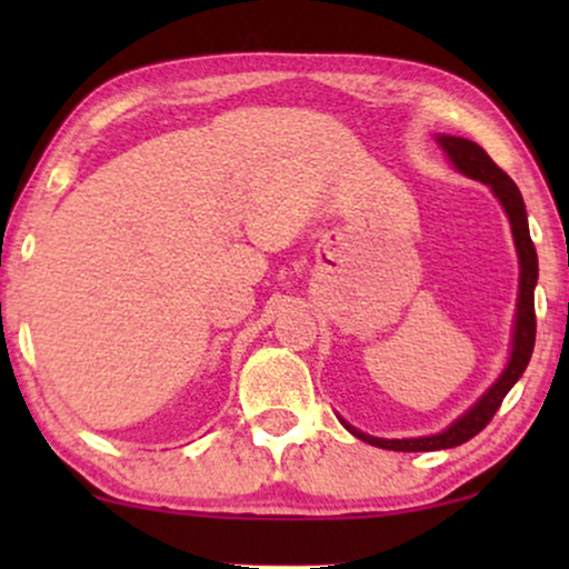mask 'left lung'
I'll list each match as a JSON object with an SVG mask.
<instances>
[{"label": "left lung", "instance_id": "1", "mask_svg": "<svg viewBox=\"0 0 569 569\" xmlns=\"http://www.w3.org/2000/svg\"><path fill=\"white\" fill-rule=\"evenodd\" d=\"M438 144L442 152L448 154L450 166H453L458 173L466 178H473V181H481L492 189V193L500 201L505 214L510 220L512 240H516V253L520 263V277H518V302H516V321H512V341H510V357L505 370L497 376L492 386L487 388L485 393L479 396L477 401L471 403L469 409L463 411L461 417L453 419L446 430L435 435H422V438H401V440H388V438H372V435L357 430L347 422V419L339 417V422L347 427L355 438L376 448L386 450H403V453H422V450H446L456 448L461 442L471 440L473 435H479L489 425V419L495 417V411L500 409V403L512 386L518 383V378L523 376L528 368V360H531L533 341H536V313H533V290L536 279H539V259H536V248L531 240V232H528V214L523 197H520L518 186L512 183V178L500 170L492 162V158L481 150L477 142L463 137L453 134H438Z\"/></svg>", "mask_w": 569, "mask_h": 569}]
</instances>
